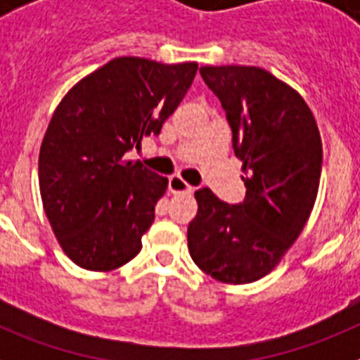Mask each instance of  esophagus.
<instances>
[{"instance_id":"esophagus-1","label":"esophagus","mask_w":360,"mask_h":360,"mask_svg":"<svg viewBox=\"0 0 360 360\" xmlns=\"http://www.w3.org/2000/svg\"><path fill=\"white\" fill-rule=\"evenodd\" d=\"M195 191V187L189 186V184L180 176H171L169 178V193L173 195H191Z\"/></svg>"}]
</instances>
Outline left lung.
Here are the masks:
<instances>
[{
  "label": "left lung",
  "mask_w": 360,
  "mask_h": 360,
  "mask_svg": "<svg viewBox=\"0 0 360 360\" xmlns=\"http://www.w3.org/2000/svg\"><path fill=\"white\" fill-rule=\"evenodd\" d=\"M219 98L243 162L247 193L236 205L207 187L187 229L193 262L231 285L257 281L274 269L308 221L319 189L323 146L304 98L257 66H202Z\"/></svg>",
  "instance_id": "obj_1"
}]
</instances>
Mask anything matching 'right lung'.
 I'll use <instances>...</instances> for the list:
<instances>
[{"label": "right lung", "mask_w": 360, "mask_h": 360, "mask_svg": "<svg viewBox=\"0 0 360 360\" xmlns=\"http://www.w3.org/2000/svg\"><path fill=\"white\" fill-rule=\"evenodd\" d=\"M196 63L117 57L65 95L39 151V189L57 241L75 265L119 269L141 252L167 178L126 153L182 103Z\"/></svg>", "instance_id": "1"}]
</instances>
